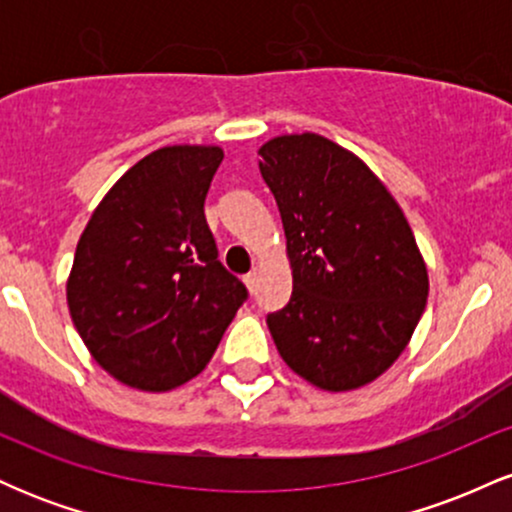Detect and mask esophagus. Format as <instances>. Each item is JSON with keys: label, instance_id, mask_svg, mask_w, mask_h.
<instances>
[{"label": "esophagus", "instance_id": "esophagus-1", "mask_svg": "<svg viewBox=\"0 0 512 512\" xmlns=\"http://www.w3.org/2000/svg\"><path fill=\"white\" fill-rule=\"evenodd\" d=\"M245 286H248V291L250 293H255V289H257V281H260V272H257V269H252L250 274H245Z\"/></svg>", "mask_w": 512, "mask_h": 512}]
</instances>
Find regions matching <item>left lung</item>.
I'll return each instance as SVG.
<instances>
[{
	"label": "left lung",
	"mask_w": 512,
	"mask_h": 512,
	"mask_svg": "<svg viewBox=\"0 0 512 512\" xmlns=\"http://www.w3.org/2000/svg\"><path fill=\"white\" fill-rule=\"evenodd\" d=\"M293 296L267 327L293 373L327 392L373 383L407 349L428 269L397 199L354 151L315 132L260 146Z\"/></svg>",
	"instance_id": "left-lung-1"
}]
</instances>
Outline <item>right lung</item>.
I'll list each match as a JSON object with an SVG mask.
<instances>
[{"instance_id": "right-lung-1", "label": "right lung", "mask_w": 512, "mask_h": 512, "mask_svg": "<svg viewBox=\"0 0 512 512\" xmlns=\"http://www.w3.org/2000/svg\"><path fill=\"white\" fill-rule=\"evenodd\" d=\"M223 161L214 144L151 151L105 192L67 279L88 354L117 383L168 392L207 368L245 286L216 260L204 197Z\"/></svg>"}]
</instances>
